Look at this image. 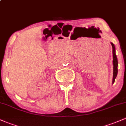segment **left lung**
Returning a JSON list of instances; mask_svg holds the SVG:
<instances>
[{"instance_id": "8db88e82", "label": "left lung", "mask_w": 126, "mask_h": 126, "mask_svg": "<svg viewBox=\"0 0 126 126\" xmlns=\"http://www.w3.org/2000/svg\"><path fill=\"white\" fill-rule=\"evenodd\" d=\"M112 47V55H113V78H112V84H113L118 74V59L115 53V47L114 44L110 43Z\"/></svg>"}]
</instances>
